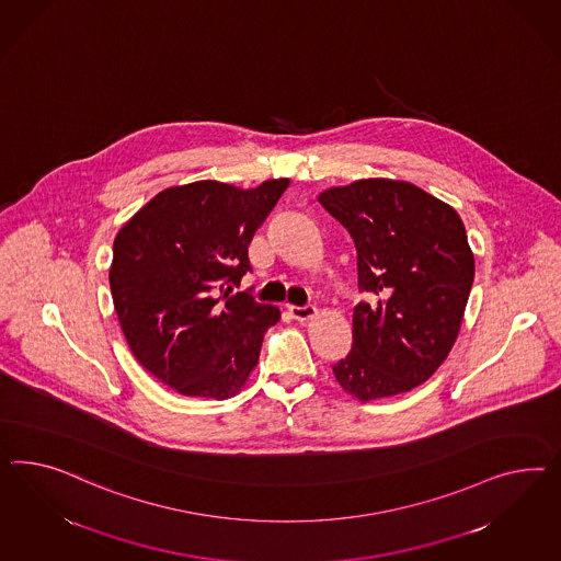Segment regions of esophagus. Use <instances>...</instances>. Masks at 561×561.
I'll list each match as a JSON object with an SVG mask.
<instances>
[{"label": "esophagus", "instance_id": "34e87169", "mask_svg": "<svg viewBox=\"0 0 561 561\" xmlns=\"http://www.w3.org/2000/svg\"><path fill=\"white\" fill-rule=\"evenodd\" d=\"M288 310L291 319L298 320V322H306V320H312L317 317L314 306H288Z\"/></svg>", "mask_w": 561, "mask_h": 561}]
</instances>
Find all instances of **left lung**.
I'll use <instances>...</instances> for the list:
<instances>
[{"mask_svg":"<svg viewBox=\"0 0 561 561\" xmlns=\"http://www.w3.org/2000/svg\"><path fill=\"white\" fill-rule=\"evenodd\" d=\"M357 251L353 343L334 379L359 402L404 394L447 359L476 261L449 204L400 180H357L319 194Z\"/></svg>","mask_w":561,"mask_h":561,"instance_id":"left-lung-1","label":"left lung"}]
</instances>
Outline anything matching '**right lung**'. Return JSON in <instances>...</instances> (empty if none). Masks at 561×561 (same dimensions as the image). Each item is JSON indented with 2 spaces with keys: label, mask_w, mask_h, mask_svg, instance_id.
Listing matches in <instances>:
<instances>
[{
  "label": "right lung",
  "mask_w": 561,
  "mask_h": 561,
  "mask_svg": "<svg viewBox=\"0 0 561 561\" xmlns=\"http://www.w3.org/2000/svg\"><path fill=\"white\" fill-rule=\"evenodd\" d=\"M288 185L167 187L118 230L110 289L122 333L138 364L175 392L227 400L255 369L282 312L232 286L251 270L247 247Z\"/></svg>",
  "instance_id": "add662e5"
}]
</instances>
